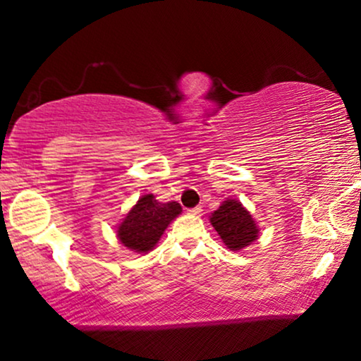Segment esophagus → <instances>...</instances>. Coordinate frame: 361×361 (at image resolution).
<instances>
[{"mask_svg":"<svg viewBox=\"0 0 361 361\" xmlns=\"http://www.w3.org/2000/svg\"><path fill=\"white\" fill-rule=\"evenodd\" d=\"M187 212H189V214L190 215H200L202 214V207H194V209H190V210H187Z\"/></svg>","mask_w":361,"mask_h":361,"instance_id":"34e87169","label":"esophagus"}]
</instances>
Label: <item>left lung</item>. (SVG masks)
Masks as SVG:
<instances>
[{"instance_id": "8db88e82", "label": "left lung", "mask_w": 361, "mask_h": 361, "mask_svg": "<svg viewBox=\"0 0 361 361\" xmlns=\"http://www.w3.org/2000/svg\"><path fill=\"white\" fill-rule=\"evenodd\" d=\"M210 224L231 251H240L253 245L259 236V228L253 215L236 199H226L210 215Z\"/></svg>"}]
</instances>
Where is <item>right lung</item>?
<instances>
[{
    "mask_svg": "<svg viewBox=\"0 0 361 361\" xmlns=\"http://www.w3.org/2000/svg\"><path fill=\"white\" fill-rule=\"evenodd\" d=\"M180 212L182 207L177 202L162 204L152 194L141 195L116 226L118 240L135 253H149Z\"/></svg>",
    "mask_w": 361,
    "mask_h": 361,
    "instance_id": "1",
    "label": "right lung"
}]
</instances>
